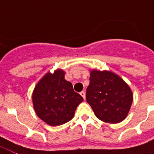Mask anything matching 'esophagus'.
Masks as SVG:
<instances>
[{"instance_id":"1","label":"esophagus","mask_w":154,"mask_h":154,"mask_svg":"<svg viewBox=\"0 0 154 154\" xmlns=\"http://www.w3.org/2000/svg\"><path fill=\"white\" fill-rule=\"evenodd\" d=\"M80 95L82 96V97H83V99H85V92H84L83 91H81Z\"/></svg>"}]
</instances>
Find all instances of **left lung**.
<instances>
[{
  "label": "left lung",
  "instance_id": "obj_1",
  "mask_svg": "<svg viewBox=\"0 0 154 154\" xmlns=\"http://www.w3.org/2000/svg\"><path fill=\"white\" fill-rule=\"evenodd\" d=\"M86 100L96 117L116 124L125 120L133 102V93L128 84L110 71H91Z\"/></svg>",
  "mask_w": 154,
  "mask_h": 154
}]
</instances>
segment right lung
<instances>
[{
    "label": "right lung",
    "instance_id": "1",
    "mask_svg": "<svg viewBox=\"0 0 154 154\" xmlns=\"http://www.w3.org/2000/svg\"><path fill=\"white\" fill-rule=\"evenodd\" d=\"M63 71L47 73L34 88L33 103L37 115L51 126L68 122L74 116L83 97L73 89L72 83L64 79Z\"/></svg>",
    "mask_w": 154,
    "mask_h": 154
}]
</instances>
